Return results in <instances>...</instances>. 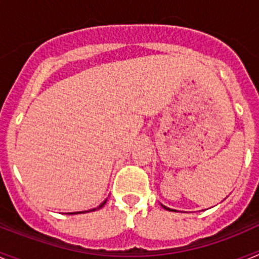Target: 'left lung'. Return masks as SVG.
Masks as SVG:
<instances>
[{"label":"left lung","instance_id":"1","mask_svg":"<svg viewBox=\"0 0 259 259\" xmlns=\"http://www.w3.org/2000/svg\"><path fill=\"white\" fill-rule=\"evenodd\" d=\"M162 207H163V209H166V210H168V211H176V210L170 209V207H166V206H163V205H162Z\"/></svg>","mask_w":259,"mask_h":259}]
</instances>
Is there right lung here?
Returning a JSON list of instances; mask_svg holds the SVG:
<instances>
[{"label": "right lung", "instance_id": "1", "mask_svg": "<svg viewBox=\"0 0 259 259\" xmlns=\"http://www.w3.org/2000/svg\"><path fill=\"white\" fill-rule=\"evenodd\" d=\"M106 201H107V200H105V201H104V202H102V203H101V205H100V206H98V207H96V209H92V210H88V211H96V210H97V209H101V207H102V206H104L105 203H106ZM88 211H81V212H88ZM66 214H80V212H66Z\"/></svg>", "mask_w": 259, "mask_h": 259}]
</instances>
